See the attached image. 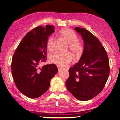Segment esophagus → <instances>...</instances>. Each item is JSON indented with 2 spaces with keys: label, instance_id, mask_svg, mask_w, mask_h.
<instances>
[{
  "label": "esophagus",
  "instance_id": "obj_1",
  "mask_svg": "<svg viewBox=\"0 0 120 120\" xmlns=\"http://www.w3.org/2000/svg\"><path fill=\"white\" fill-rule=\"evenodd\" d=\"M57 69H58L59 70H60L61 69V68H60V67H59V66H57Z\"/></svg>",
  "mask_w": 120,
  "mask_h": 120
}]
</instances>
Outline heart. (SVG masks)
Instances as JSON below:
<instances>
[{
	"mask_svg": "<svg viewBox=\"0 0 120 120\" xmlns=\"http://www.w3.org/2000/svg\"><path fill=\"white\" fill-rule=\"evenodd\" d=\"M60 35L67 41L69 44V49L75 57L81 56L84 50V45L79 40L78 35L75 31L70 29H65L60 32ZM48 49L50 51L54 50L55 49V41L52 35L50 36L48 39L46 43ZM51 61L57 66L63 67L68 65L72 60V56L70 53H61L56 52L50 56Z\"/></svg>",
	"mask_w": 120,
	"mask_h": 120,
	"instance_id": "obj_1",
	"label": "heart"
}]
</instances>
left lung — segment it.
Listing matches in <instances>:
<instances>
[{
  "mask_svg": "<svg viewBox=\"0 0 120 120\" xmlns=\"http://www.w3.org/2000/svg\"><path fill=\"white\" fill-rule=\"evenodd\" d=\"M84 41V50L79 61L69 70L66 87L78 100L87 101L98 95L105 86L110 74L106 51L90 31L76 27Z\"/></svg>",
  "mask_w": 120,
  "mask_h": 120,
  "instance_id": "1",
  "label": "left lung"
}]
</instances>
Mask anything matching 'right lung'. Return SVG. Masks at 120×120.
I'll return each instance as SVG.
<instances>
[{
	"label": "right lung",
	"mask_w": 120,
	"mask_h": 120,
	"mask_svg": "<svg viewBox=\"0 0 120 120\" xmlns=\"http://www.w3.org/2000/svg\"><path fill=\"white\" fill-rule=\"evenodd\" d=\"M54 31L52 25L36 27L25 35L14 53L11 64L14 81L18 90L28 98L43 95L58 70L54 64L39 67L46 61L47 40Z\"/></svg>",
	"instance_id": "add662e5"
}]
</instances>
